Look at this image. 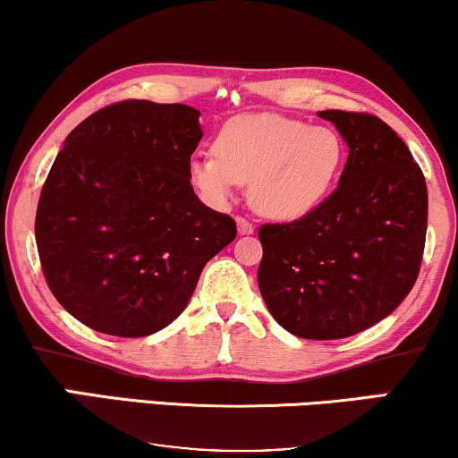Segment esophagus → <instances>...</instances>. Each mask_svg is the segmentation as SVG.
<instances>
[{"instance_id":"1","label":"esophagus","mask_w":458,"mask_h":458,"mask_svg":"<svg viewBox=\"0 0 458 458\" xmlns=\"http://www.w3.org/2000/svg\"><path fill=\"white\" fill-rule=\"evenodd\" d=\"M235 223H237V233H240V235H252L254 233V225L246 221L243 216H237Z\"/></svg>"}]
</instances>
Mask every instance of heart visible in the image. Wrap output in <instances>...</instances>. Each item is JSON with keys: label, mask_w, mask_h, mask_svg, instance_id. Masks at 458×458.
Instances as JSON below:
<instances>
[{"label": "heart", "mask_w": 458, "mask_h": 458, "mask_svg": "<svg viewBox=\"0 0 458 458\" xmlns=\"http://www.w3.org/2000/svg\"><path fill=\"white\" fill-rule=\"evenodd\" d=\"M215 156L190 160V181L210 204L233 198L250 185L248 199L273 221H298L327 198L346 160L342 137L279 114H243L223 124Z\"/></svg>", "instance_id": "obj_1"}]
</instances>
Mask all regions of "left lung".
<instances>
[{
	"mask_svg": "<svg viewBox=\"0 0 458 458\" xmlns=\"http://www.w3.org/2000/svg\"><path fill=\"white\" fill-rule=\"evenodd\" d=\"M348 146L340 183L310 215L262 225L259 287L281 327L340 340L409 296L428 233V185L406 143L373 114L323 110Z\"/></svg>",
	"mask_w": 458,
	"mask_h": 458,
	"instance_id": "8db88e82",
	"label": "left lung"
}]
</instances>
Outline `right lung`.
Listing matches in <instances>:
<instances>
[{"instance_id":"right-lung-1","label":"right lung","mask_w":458,"mask_h":458,"mask_svg":"<svg viewBox=\"0 0 458 458\" xmlns=\"http://www.w3.org/2000/svg\"><path fill=\"white\" fill-rule=\"evenodd\" d=\"M199 110L146 99L77 124L41 190L35 240L55 300L87 327L143 337L185 310L235 221L190 183Z\"/></svg>"}]
</instances>
